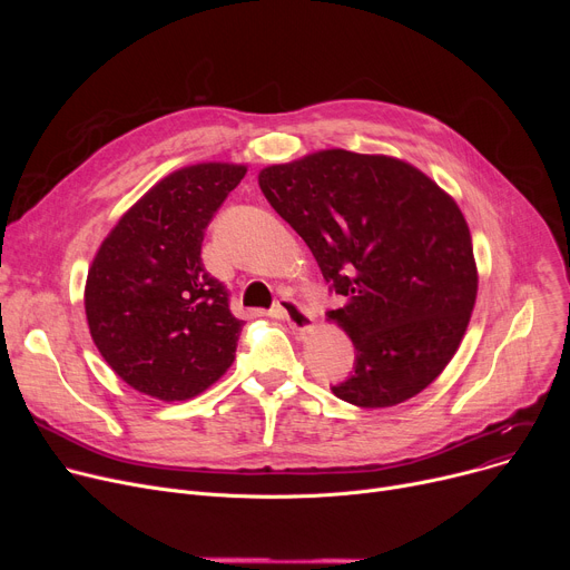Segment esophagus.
<instances>
[{
    "mask_svg": "<svg viewBox=\"0 0 570 570\" xmlns=\"http://www.w3.org/2000/svg\"><path fill=\"white\" fill-rule=\"evenodd\" d=\"M275 312L293 327V331L305 333L314 325V316L309 314V309L303 303L293 301V297H282V301L275 307Z\"/></svg>",
    "mask_w": 570,
    "mask_h": 570,
    "instance_id": "34e87169",
    "label": "esophagus"
}]
</instances>
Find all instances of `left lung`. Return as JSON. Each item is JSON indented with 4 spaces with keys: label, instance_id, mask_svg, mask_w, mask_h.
Returning <instances> with one entry per match:
<instances>
[{
    "label": "left lung",
    "instance_id": "1",
    "mask_svg": "<svg viewBox=\"0 0 570 570\" xmlns=\"http://www.w3.org/2000/svg\"><path fill=\"white\" fill-rule=\"evenodd\" d=\"M258 185L344 297L331 318L355 365L333 393L385 409L425 391L455 355L478 293L458 203L402 159L348 149L267 166Z\"/></svg>",
    "mask_w": 570,
    "mask_h": 570
}]
</instances>
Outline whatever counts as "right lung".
Returning <instances> with one entry per match:
<instances>
[{
    "instance_id": "right-lung-1",
    "label": "right lung",
    "mask_w": 570,
    "mask_h": 570,
    "mask_svg": "<svg viewBox=\"0 0 570 570\" xmlns=\"http://www.w3.org/2000/svg\"><path fill=\"white\" fill-rule=\"evenodd\" d=\"M247 166L207 161L166 175L115 224L85 284V314L104 361L134 391L164 402L200 395L235 361L243 321L207 273V224Z\"/></svg>"
}]
</instances>
